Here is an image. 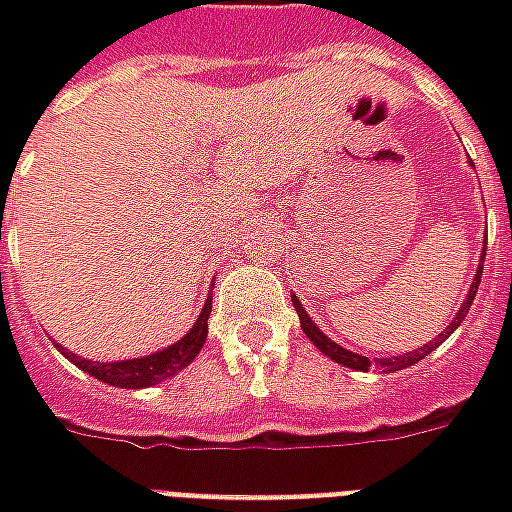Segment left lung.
<instances>
[{"label":"left lung","mask_w":512,"mask_h":512,"mask_svg":"<svg viewBox=\"0 0 512 512\" xmlns=\"http://www.w3.org/2000/svg\"><path fill=\"white\" fill-rule=\"evenodd\" d=\"M480 277H483V257H480V266H477V271H474V279L472 285H469V293H466V299H463V304L458 307V312H455V318H452V323L444 329V334H439V340L433 337L430 343H425L422 348H417L414 354H403V356H392V359H376V362H370L367 356H359L354 354V351H348V348H343V345H337L332 340V337H326V334L318 329V323L312 321L310 315H307V310H304V304H301L299 299H296V293H290V301H293V307H296V312H299V323H301V332L307 334L312 340V345L321 351V354H326L329 359H334L337 365L343 367H351V370H370V365H376L378 370H384V373H395V370H406V367L417 365L419 359H425V356L430 354V351H436L441 345V340H447L458 326L463 323V318L469 315V307H472L474 296H477V285H480Z\"/></svg>","instance_id":"1"}]
</instances>
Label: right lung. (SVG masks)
<instances>
[{
  "instance_id": "right-lung-1",
  "label": "right lung",
  "mask_w": 512,
  "mask_h": 512,
  "mask_svg": "<svg viewBox=\"0 0 512 512\" xmlns=\"http://www.w3.org/2000/svg\"><path fill=\"white\" fill-rule=\"evenodd\" d=\"M211 299L213 293H208L205 307L197 315V323L191 326L189 334H183L178 343L161 348L156 354L136 356V359H123V362H101V359H84L79 354H71L68 348H62L60 343H54V348L60 351L65 359H71L73 365L90 373L98 381H104L109 386H120V389H145V386H156L161 381H167L175 373H180L183 367H189L197 354L205 345L208 337V315H211Z\"/></svg>"
}]
</instances>
